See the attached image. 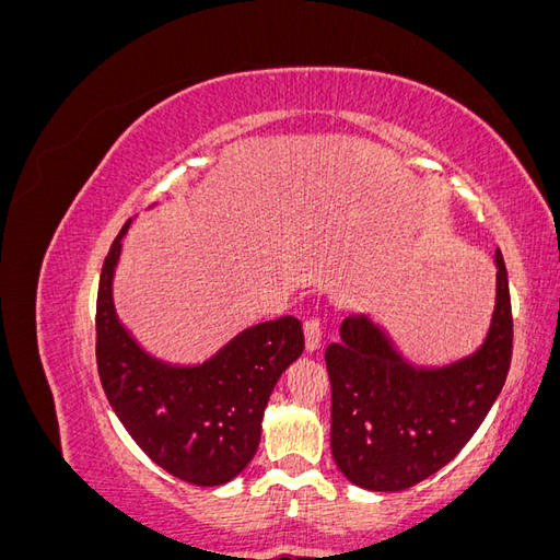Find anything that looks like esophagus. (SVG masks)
Wrapping results in <instances>:
<instances>
[{"mask_svg":"<svg viewBox=\"0 0 560 560\" xmlns=\"http://www.w3.org/2000/svg\"><path fill=\"white\" fill-rule=\"evenodd\" d=\"M303 331H306V348L313 352L322 346V319L319 317H308L303 322Z\"/></svg>","mask_w":560,"mask_h":560,"instance_id":"34e87169","label":"esophagus"}]
</instances>
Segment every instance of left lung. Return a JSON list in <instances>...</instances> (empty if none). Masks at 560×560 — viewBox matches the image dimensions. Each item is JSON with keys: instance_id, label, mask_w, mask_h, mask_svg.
<instances>
[{"instance_id": "8db88e82", "label": "left lung", "mask_w": 560, "mask_h": 560, "mask_svg": "<svg viewBox=\"0 0 560 560\" xmlns=\"http://www.w3.org/2000/svg\"><path fill=\"white\" fill-rule=\"evenodd\" d=\"M483 346L444 369L404 362L366 317H346L325 362L331 381V455L366 490H406L463 451L498 399L512 362L514 322L502 252Z\"/></svg>"}]
</instances>
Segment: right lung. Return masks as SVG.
<instances>
[{
	"label": "right lung",
	"mask_w": 560,
	"mask_h": 560,
	"mask_svg": "<svg viewBox=\"0 0 560 560\" xmlns=\"http://www.w3.org/2000/svg\"><path fill=\"white\" fill-rule=\"evenodd\" d=\"M130 219L114 238L97 284L95 362L114 413L151 460L194 486H222L257 453L270 393L303 352L301 319L245 329L200 366L149 358L118 325L112 273Z\"/></svg>",
	"instance_id": "right-lung-1"
}]
</instances>
